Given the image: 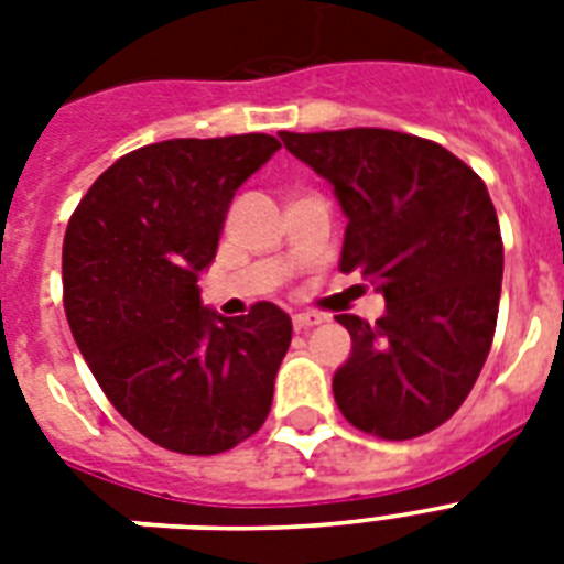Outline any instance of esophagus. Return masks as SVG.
Here are the masks:
<instances>
[{
    "label": "esophagus",
    "mask_w": 564,
    "mask_h": 564,
    "mask_svg": "<svg viewBox=\"0 0 564 564\" xmlns=\"http://www.w3.org/2000/svg\"><path fill=\"white\" fill-rule=\"evenodd\" d=\"M316 325H322V316H318V313H295V316H292V327H295V330H310V327Z\"/></svg>",
    "instance_id": "esophagus-1"
}]
</instances>
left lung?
<instances>
[{"mask_svg": "<svg viewBox=\"0 0 564 564\" xmlns=\"http://www.w3.org/2000/svg\"><path fill=\"white\" fill-rule=\"evenodd\" d=\"M278 137L334 187L348 219L339 269L386 299L375 325L336 316L351 334L336 406L371 436H424L463 406L498 325L503 242L489 189L445 145L401 131Z\"/></svg>", "mask_w": 564, "mask_h": 564, "instance_id": "obj_1", "label": "left lung"}]
</instances>
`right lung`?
Here are the masks:
<instances>
[{"instance_id": "right-lung-1", "label": "right lung", "mask_w": 564, "mask_h": 564, "mask_svg": "<svg viewBox=\"0 0 564 564\" xmlns=\"http://www.w3.org/2000/svg\"><path fill=\"white\" fill-rule=\"evenodd\" d=\"M281 143L269 134L163 140L119 158L75 207L64 237V310L117 412L166 451L210 456L263 427L292 339L281 307H204L237 189Z\"/></svg>"}]
</instances>
